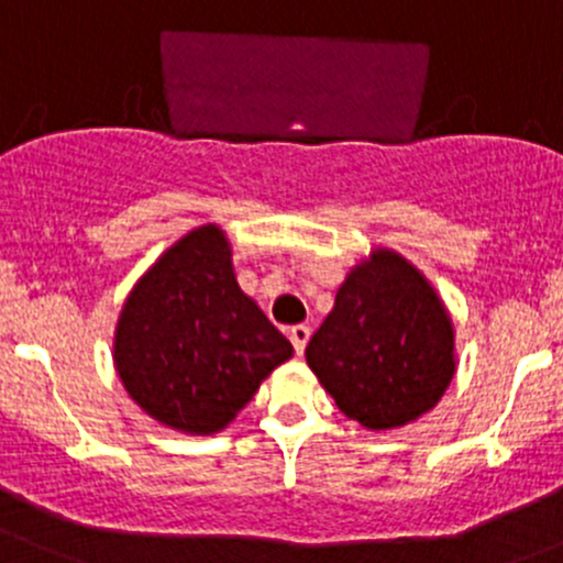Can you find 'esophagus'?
Wrapping results in <instances>:
<instances>
[{
    "mask_svg": "<svg viewBox=\"0 0 563 563\" xmlns=\"http://www.w3.org/2000/svg\"><path fill=\"white\" fill-rule=\"evenodd\" d=\"M288 338H291L294 351H297V354H305V345H308L310 340V327L308 323H297V327H291Z\"/></svg>",
    "mask_w": 563,
    "mask_h": 563,
    "instance_id": "obj_1",
    "label": "esophagus"
}]
</instances>
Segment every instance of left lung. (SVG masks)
<instances>
[{
  "instance_id": "obj_1",
  "label": "left lung",
  "mask_w": 563,
  "mask_h": 563,
  "mask_svg": "<svg viewBox=\"0 0 563 563\" xmlns=\"http://www.w3.org/2000/svg\"><path fill=\"white\" fill-rule=\"evenodd\" d=\"M455 334L430 283L389 250L356 266L310 338L308 365L340 411L371 430L435 406L455 376Z\"/></svg>"
}]
</instances>
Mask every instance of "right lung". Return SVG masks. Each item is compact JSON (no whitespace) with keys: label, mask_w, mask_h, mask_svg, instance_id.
Instances as JSON below:
<instances>
[{"label":"right lung","mask_w":563,"mask_h":563,"mask_svg":"<svg viewBox=\"0 0 563 563\" xmlns=\"http://www.w3.org/2000/svg\"><path fill=\"white\" fill-rule=\"evenodd\" d=\"M294 354L240 291L218 225L190 231L124 302L113 343L119 378L150 417L185 433H218Z\"/></svg>","instance_id":"add662e5"}]
</instances>
